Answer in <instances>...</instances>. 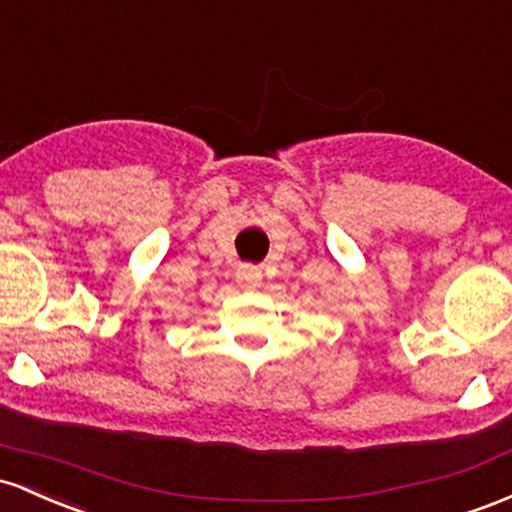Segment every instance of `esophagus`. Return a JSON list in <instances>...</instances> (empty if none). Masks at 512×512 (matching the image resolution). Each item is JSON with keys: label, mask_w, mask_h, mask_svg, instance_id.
Wrapping results in <instances>:
<instances>
[{"label": "esophagus", "mask_w": 512, "mask_h": 512, "mask_svg": "<svg viewBox=\"0 0 512 512\" xmlns=\"http://www.w3.org/2000/svg\"><path fill=\"white\" fill-rule=\"evenodd\" d=\"M237 280L241 287H246V290H251V287L258 285V280H261V271L254 266H239L237 268Z\"/></svg>", "instance_id": "obj_1"}]
</instances>
